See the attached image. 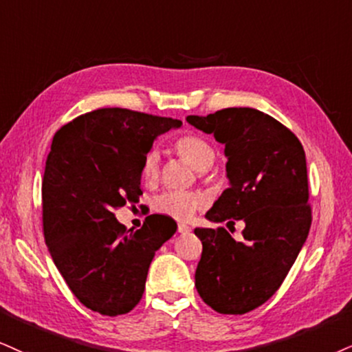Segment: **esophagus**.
<instances>
[{"label":"esophagus","mask_w":352,"mask_h":352,"mask_svg":"<svg viewBox=\"0 0 352 352\" xmlns=\"http://www.w3.org/2000/svg\"><path fill=\"white\" fill-rule=\"evenodd\" d=\"M177 232H179V233H189L190 227H188L186 223H179V225H177Z\"/></svg>","instance_id":"34e87169"}]
</instances>
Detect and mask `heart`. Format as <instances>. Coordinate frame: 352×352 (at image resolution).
I'll return each instance as SVG.
<instances>
[{
	"instance_id": "heart-1",
	"label": "heart",
	"mask_w": 352,
	"mask_h": 352,
	"mask_svg": "<svg viewBox=\"0 0 352 352\" xmlns=\"http://www.w3.org/2000/svg\"><path fill=\"white\" fill-rule=\"evenodd\" d=\"M175 153L189 163L199 175L214 166L217 151L212 143L199 135L181 137L175 143ZM140 176L146 184H153L160 176V153L156 150L146 151L142 160ZM204 206V196L196 190H166L153 199V210L175 220H189L197 209Z\"/></svg>"
}]
</instances>
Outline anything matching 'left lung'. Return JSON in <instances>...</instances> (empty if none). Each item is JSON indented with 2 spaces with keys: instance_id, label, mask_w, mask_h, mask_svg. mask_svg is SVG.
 <instances>
[{
  "instance_id": "8db88e82",
  "label": "left lung",
  "mask_w": 352,
  "mask_h": 352,
  "mask_svg": "<svg viewBox=\"0 0 352 352\" xmlns=\"http://www.w3.org/2000/svg\"><path fill=\"white\" fill-rule=\"evenodd\" d=\"M188 122L225 145L227 188L206 217L210 222H245L243 241L223 227L196 228L202 256L196 289L223 315L258 309L280 287L309 236L305 151L274 117L251 107H228Z\"/></svg>"
}]
</instances>
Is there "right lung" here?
<instances>
[{"mask_svg":"<svg viewBox=\"0 0 352 352\" xmlns=\"http://www.w3.org/2000/svg\"><path fill=\"white\" fill-rule=\"evenodd\" d=\"M181 120L104 107L56 130L42 179L47 248L86 309L127 314L140 302L155 251L175 235L166 215H148L140 230L114 210L142 196L140 166L153 140Z\"/></svg>","mask_w":352,"mask_h":352,"instance_id":"right-lung-1","label":"right lung"}]
</instances>
